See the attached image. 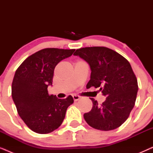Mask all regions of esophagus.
Returning a JSON list of instances; mask_svg holds the SVG:
<instances>
[{
  "label": "esophagus",
  "instance_id": "34e87169",
  "mask_svg": "<svg viewBox=\"0 0 153 153\" xmlns=\"http://www.w3.org/2000/svg\"><path fill=\"white\" fill-rule=\"evenodd\" d=\"M72 97H73V99H74V102L78 101V100L81 98L80 96H79L77 95H73Z\"/></svg>",
  "mask_w": 153,
  "mask_h": 153
}]
</instances>
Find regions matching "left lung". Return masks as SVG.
Here are the masks:
<instances>
[{
  "label": "left lung",
  "mask_w": 153,
  "mask_h": 153,
  "mask_svg": "<svg viewBox=\"0 0 153 153\" xmlns=\"http://www.w3.org/2000/svg\"><path fill=\"white\" fill-rule=\"evenodd\" d=\"M79 56L89 64L91 79L86 88H100L106 100L101 105L91 98L93 107L83 115L90 126L102 131L118 128L125 122L135 104L138 91L137 79L126 58L104 47L76 49Z\"/></svg>",
  "instance_id": "1"
}]
</instances>
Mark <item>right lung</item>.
Segmentation results:
<instances>
[{
    "instance_id": "obj_1",
    "label": "right lung",
    "mask_w": 153,
    "mask_h": 153,
    "mask_svg": "<svg viewBox=\"0 0 153 153\" xmlns=\"http://www.w3.org/2000/svg\"><path fill=\"white\" fill-rule=\"evenodd\" d=\"M75 49L47 48L32 54L16 70L12 84V97L21 118L31 130L48 134L62 124L67 108L74 102L69 95L58 99L49 95L54 69L70 57Z\"/></svg>"
}]
</instances>
